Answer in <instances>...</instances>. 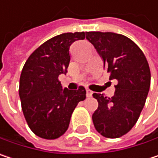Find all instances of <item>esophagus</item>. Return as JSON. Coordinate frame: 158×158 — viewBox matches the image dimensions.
<instances>
[{
    "mask_svg": "<svg viewBox=\"0 0 158 158\" xmlns=\"http://www.w3.org/2000/svg\"><path fill=\"white\" fill-rule=\"evenodd\" d=\"M86 92H87V93H86V94H87V97H91V96H92V94H93V92H92L90 89H87V91H86Z\"/></svg>",
    "mask_w": 158,
    "mask_h": 158,
    "instance_id": "obj_1",
    "label": "esophagus"
}]
</instances>
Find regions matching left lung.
<instances>
[{
    "label": "left lung",
    "instance_id": "left-lung-1",
    "mask_svg": "<svg viewBox=\"0 0 158 158\" xmlns=\"http://www.w3.org/2000/svg\"><path fill=\"white\" fill-rule=\"evenodd\" d=\"M86 38L103 59L110 79H116L111 98L93 93L98 109L92 114L95 129L102 136L118 138L136 123L150 88L148 62L139 47L125 35L111 32H87Z\"/></svg>",
    "mask_w": 158,
    "mask_h": 158
}]
</instances>
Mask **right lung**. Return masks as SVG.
Masks as SVG:
<instances>
[{
    "label": "right lung",
    "mask_w": 158,
    "mask_h": 158,
    "mask_svg": "<svg viewBox=\"0 0 158 158\" xmlns=\"http://www.w3.org/2000/svg\"><path fill=\"white\" fill-rule=\"evenodd\" d=\"M86 33H65L42 44L26 60L20 77L22 110L32 132L44 139H56L69 128L71 114L86 99V89L61 87L58 76L66 74L70 61L69 47Z\"/></svg>",
    "instance_id": "right-lung-1"
}]
</instances>
